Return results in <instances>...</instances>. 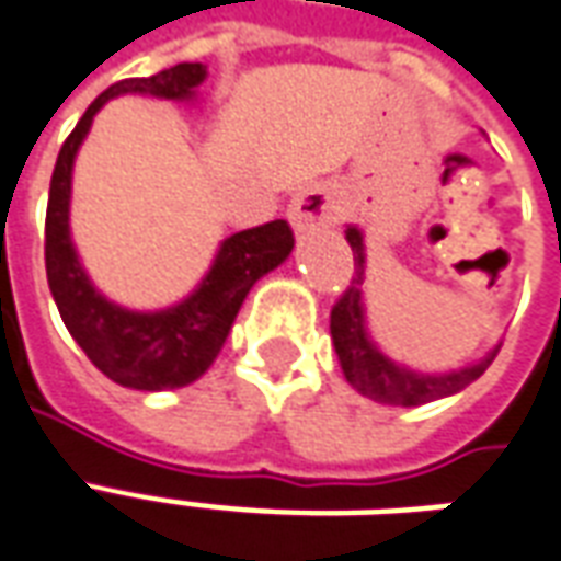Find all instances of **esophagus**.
Returning a JSON list of instances; mask_svg holds the SVG:
<instances>
[{
  "instance_id": "obj_1",
  "label": "esophagus",
  "mask_w": 561,
  "mask_h": 561,
  "mask_svg": "<svg viewBox=\"0 0 561 561\" xmlns=\"http://www.w3.org/2000/svg\"><path fill=\"white\" fill-rule=\"evenodd\" d=\"M287 217L296 232H311V229H320V226H332L335 224V198L323 186L299 190L289 202Z\"/></svg>"
}]
</instances>
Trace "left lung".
Instances as JSON below:
<instances>
[{
	"instance_id": "8db88e82",
	"label": "left lung",
	"mask_w": 561,
	"mask_h": 561,
	"mask_svg": "<svg viewBox=\"0 0 561 561\" xmlns=\"http://www.w3.org/2000/svg\"><path fill=\"white\" fill-rule=\"evenodd\" d=\"M344 238L353 250V265L356 277L347 287V293L337 299L332 308V344H335L337 363L356 392H363L365 399L380 401V404H399V408H416L426 401L447 399L462 392L468 383H474L490 363L495 359L499 347H492L480 363L453 368V371H416L411 365L396 363L392 356L377 347V341L368 332V317H365V236L359 226H347Z\"/></svg>"
}]
</instances>
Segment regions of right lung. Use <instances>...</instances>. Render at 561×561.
I'll use <instances>...</instances> for the list:
<instances>
[{
  "instance_id": "right-lung-1",
  "label": "right lung",
  "mask_w": 561,
  "mask_h": 561,
  "mask_svg": "<svg viewBox=\"0 0 561 561\" xmlns=\"http://www.w3.org/2000/svg\"><path fill=\"white\" fill-rule=\"evenodd\" d=\"M208 78L202 62H178L150 78H126L83 111L59 150L45 220V265L47 284L57 301L59 317L87 353V359L114 383L141 392L181 389L205 375L224 347L238 308L262 274L274 272L293 253V232L287 220L244 229L220 241L210 268L196 289L157 311H135L111 301L93 284L75 250L69 226L71 172L93 117L105 102L126 93L135 96L169 99V102H196L198 87Z\"/></svg>"
}]
</instances>
